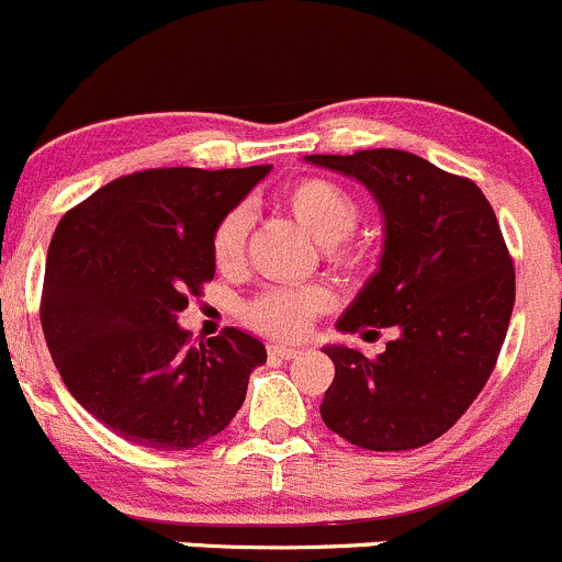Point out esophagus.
<instances>
[{
    "label": "esophagus",
    "instance_id": "34e87169",
    "mask_svg": "<svg viewBox=\"0 0 562 562\" xmlns=\"http://www.w3.org/2000/svg\"><path fill=\"white\" fill-rule=\"evenodd\" d=\"M268 355H270V358L289 360V358H294V355H300V349L297 347H283V344H270Z\"/></svg>",
    "mask_w": 562,
    "mask_h": 562
}]
</instances>
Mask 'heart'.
I'll return each instance as SVG.
<instances>
[{"label": "heart", "mask_w": 562, "mask_h": 562, "mask_svg": "<svg viewBox=\"0 0 562 562\" xmlns=\"http://www.w3.org/2000/svg\"><path fill=\"white\" fill-rule=\"evenodd\" d=\"M281 204L303 229H308L322 243L325 259L333 268L355 273L371 262V243L355 235L360 202L344 186L325 177H303L283 188ZM246 232L248 224L243 210H229L215 224L210 237V257L221 273H229L243 262ZM327 305H330V292L316 283L294 289L273 286L243 305V319L265 336L297 338Z\"/></svg>", "instance_id": "b5f03b06"}]
</instances>
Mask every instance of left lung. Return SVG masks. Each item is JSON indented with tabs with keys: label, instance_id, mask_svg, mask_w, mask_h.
Segmentation results:
<instances>
[{
	"label": "left lung",
	"instance_id": "8db88e82",
	"mask_svg": "<svg viewBox=\"0 0 562 562\" xmlns=\"http://www.w3.org/2000/svg\"><path fill=\"white\" fill-rule=\"evenodd\" d=\"M308 160L363 182L385 213L380 270L336 327L398 333L376 358L325 347L322 420L366 451L429 446L483 391L508 333L516 276L497 215L468 177L404 149Z\"/></svg>",
	"mask_w": 562,
	"mask_h": 562
}]
</instances>
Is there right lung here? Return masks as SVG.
<instances>
[{"label":"right lung","mask_w":562,"mask_h":562,"mask_svg":"<svg viewBox=\"0 0 562 562\" xmlns=\"http://www.w3.org/2000/svg\"><path fill=\"white\" fill-rule=\"evenodd\" d=\"M248 169H144L63 215L43 279L41 325L76 402L114 435L188 451L229 426L262 341L226 327L191 341L177 325L213 281L215 224L262 180Z\"/></svg>","instance_id":"1"}]
</instances>
